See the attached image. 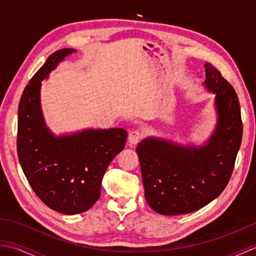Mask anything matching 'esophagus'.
<instances>
[{"mask_svg": "<svg viewBox=\"0 0 256 256\" xmlns=\"http://www.w3.org/2000/svg\"><path fill=\"white\" fill-rule=\"evenodd\" d=\"M143 138V133L140 131V130L134 128L132 131H130L128 133V142L131 144H136L138 143L140 140Z\"/></svg>", "mask_w": 256, "mask_h": 256, "instance_id": "obj_1", "label": "esophagus"}]
</instances>
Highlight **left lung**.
I'll return each instance as SVG.
<instances>
[{"label": "left lung", "instance_id": "left-lung-1", "mask_svg": "<svg viewBox=\"0 0 256 256\" xmlns=\"http://www.w3.org/2000/svg\"><path fill=\"white\" fill-rule=\"evenodd\" d=\"M206 88L214 92L218 125L204 148H184L168 140L145 138L136 152L145 198L160 214L199 210L224 192L242 142L241 108L234 88L206 62Z\"/></svg>", "mask_w": 256, "mask_h": 256}]
</instances>
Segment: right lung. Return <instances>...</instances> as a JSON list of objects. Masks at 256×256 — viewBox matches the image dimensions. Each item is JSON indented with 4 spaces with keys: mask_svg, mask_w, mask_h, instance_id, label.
<instances>
[{
    "mask_svg": "<svg viewBox=\"0 0 256 256\" xmlns=\"http://www.w3.org/2000/svg\"><path fill=\"white\" fill-rule=\"evenodd\" d=\"M74 52L64 48L52 54L25 86L16 140L22 170L34 192L64 214H81L96 204L106 168L128 138L123 128L86 130L60 138L47 130L40 104V81Z\"/></svg>",
    "mask_w": 256,
    "mask_h": 256,
    "instance_id": "right-lung-1",
    "label": "right lung"
}]
</instances>
